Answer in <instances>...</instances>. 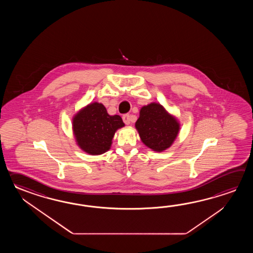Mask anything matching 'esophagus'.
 I'll list each match as a JSON object with an SVG mask.
<instances>
[{
	"instance_id": "1",
	"label": "esophagus",
	"mask_w": 253,
	"mask_h": 253,
	"mask_svg": "<svg viewBox=\"0 0 253 253\" xmlns=\"http://www.w3.org/2000/svg\"><path fill=\"white\" fill-rule=\"evenodd\" d=\"M122 119H123L125 124H130V122H131V116L129 114H125L124 116L122 117Z\"/></svg>"
}]
</instances>
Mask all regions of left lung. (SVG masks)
<instances>
[{
    "instance_id": "1",
    "label": "left lung",
    "mask_w": 253,
    "mask_h": 253,
    "mask_svg": "<svg viewBox=\"0 0 253 253\" xmlns=\"http://www.w3.org/2000/svg\"><path fill=\"white\" fill-rule=\"evenodd\" d=\"M142 142L156 152L170 147L177 136L179 124L160 104L151 103L140 110L135 122Z\"/></svg>"
}]
</instances>
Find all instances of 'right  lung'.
I'll return each instance as SVG.
<instances>
[{
  "label": "right lung",
  "mask_w": 253,
  "mask_h": 253,
  "mask_svg": "<svg viewBox=\"0 0 253 253\" xmlns=\"http://www.w3.org/2000/svg\"><path fill=\"white\" fill-rule=\"evenodd\" d=\"M119 115L109 116L99 103L83 108L73 119V131L78 145L90 155H100L110 148L115 132L124 126Z\"/></svg>",
  "instance_id": "1"
}]
</instances>
